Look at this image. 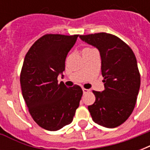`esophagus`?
<instances>
[{
    "mask_svg": "<svg viewBox=\"0 0 150 150\" xmlns=\"http://www.w3.org/2000/svg\"><path fill=\"white\" fill-rule=\"evenodd\" d=\"M89 90L88 89H85V88H83V94H87V93H88L89 92Z\"/></svg>",
    "mask_w": 150,
    "mask_h": 150,
    "instance_id": "obj_1",
    "label": "esophagus"
}]
</instances>
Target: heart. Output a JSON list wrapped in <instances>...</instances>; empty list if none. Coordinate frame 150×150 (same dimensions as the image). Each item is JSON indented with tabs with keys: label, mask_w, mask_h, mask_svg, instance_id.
I'll use <instances>...</instances> for the list:
<instances>
[{
	"label": "heart",
	"mask_w": 150,
	"mask_h": 150,
	"mask_svg": "<svg viewBox=\"0 0 150 150\" xmlns=\"http://www.w3.org/2000/svg\"><path fill=\"white\" fill-rule=\"evenodd\" d=\"M88 49H91V48H86V49H84V50H88Z\"/></svg>",
	"instance_id": "1"
}]
</instances>
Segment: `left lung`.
<instances>
[{
  "instance_id": "obj_1",
  "label": "left lung",
  "mask_w": 150,
  "mask_h": 150,
  "mask_svg": "<svg viewBox=\"0 0 150 150\" xmlns=\"http://www.w3.org/2000/svg\"><path fill=\"white\" fill-rule=\"evenodd\" d=\"M85 42L96 47L101 57L104 90L93 91L96 101L88 106L93 121L112 129L132 114L138 96L141 77L135 54L115 35L98 33L80 35Z\"/></svg>"
}]
</instances>
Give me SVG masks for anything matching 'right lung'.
Segmentation results:
<instances>
[{"label": "right lung", "mask_w": 150, "mask_h": 150, "mask_svg": "<svg viewBox=\"0 0 150 150\" xmlns=\"http://www.w3.org/2000/svg\"><path fill=\"white\" fill-rule=\"evenodd\" d=\"M78 36L45 34L25 57L20 75L22 96L34 121L49 131L72 122L83 96L79 85L67 88L57 79Z\"/></svg>", "instance_id": "obj_1"}]
</instances>
